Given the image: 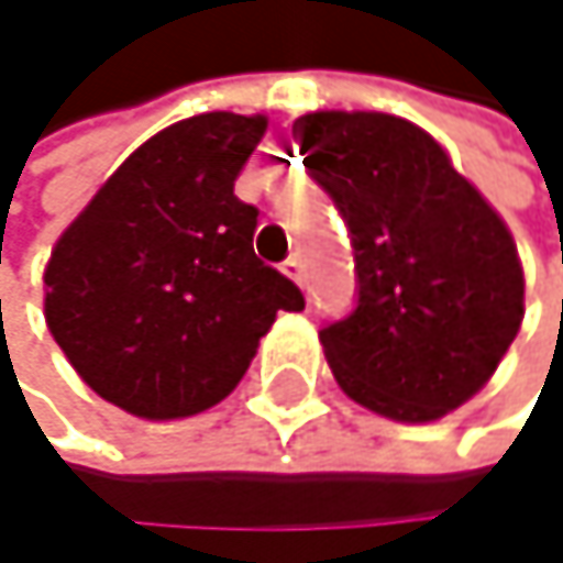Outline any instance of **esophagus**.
<instances>
[{"instance_id": "34e87169", "label": "esophagus", "mask_w": 563, "mask_h": 563, "mask_svg": "<svg viewBox=\"0 0 563 563\" xmlns=\"http://www.w3.org/2000/svg\"><path fill=\"white\" fill-rule=\"evenodd\" d=\"M284 273L294 279V284H303V260H300V256H290V260L284 263Z\"/></svg>"}]
</instances>
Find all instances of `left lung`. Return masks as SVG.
I'll list each match as a JSON object with an SVG mask.
<instances>
[{
	"mask_svg": "<svg viewBox=\"0 0 563 563\" xmlns=\"http://www.w3.org/2000/svg\"><path fill=\"white\" fill-rule=\"evenodd\" d=\"M294 140L353 246L356 307L320 330L336 384L400 423L457 410L525 320L510 230L444 146L400 115L307 112Z\"/></svg>",
	"mask_w": 563,
	"mask_h": 563,
	"instance_id": "left-lung-1",
	"label": "left lung"
}]
</instances>
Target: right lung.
Listing matches in <instances>:
<instances>
[{
    "label": "right lung",
    "mask_w": 563,
    "mask_h": 563,
    "mask_svg": "<svg viewBox=\"0 0 563 563\" xmlns=\"http://www.w3.org/2000/svg\"><path fill=\"white\" fill-rule=\"evenodd\" d=\"M266 115L203 112L146 140L59 236L46 323L109 404L179 420L246 374L276 310H303L294 279L253 253L260 210L233 183Z\"/></svg>",
    "instance_id": "right-lung-1"
}]
</instances>
